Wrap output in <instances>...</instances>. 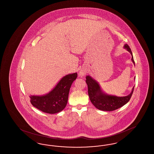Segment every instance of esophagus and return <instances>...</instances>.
Instances as JSON below:
<instances>
[{"label": "esophagus", "mask_w": 154, "mask_h": 154, "mask_svg": "<svg viewBox=\"0 0 154 154\" xmlns=\"http://www.w3.org/2000/svg\"><path fill=\"white\" fill-rule=\"evenodd\" d=\"M85 73H86V70H84V69H81L80 71L79 72V75H80V76L84 75Z\"/></svg>", "instance_id": "34e87169"}]
</instances>
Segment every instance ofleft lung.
I'll return each mask as SVG.
<instances>
[{
  "label": "left lung",
  "instance_id": "8db88e82",
  "mask_svg": "<svg viewBox=\"0 0 154 154\" xmlns=\"http://www.w3.org/2000/svg\"><path fill=\"white\" fill-rule=\"evenodd\" d=\"M124 48L131 54L132 62L134 65V61L129 46L127 44H125ZM85 81L88 85V95L91 102L96 108L102 111H114L124 106L129 101L134 90L133 87L131 93L126 96L118 97L116 96L110 95L104 93L97 82L91 76L87 75Z\"/></svg>",
  "mask_w": 154,
  "mask_h": 154
}]
</instances>
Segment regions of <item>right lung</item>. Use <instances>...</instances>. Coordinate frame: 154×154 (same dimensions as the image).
<instances>
[{
    "label": "right lung",
    "mask_w": 154,
    "mask_h": 154,
    "mask_svg": "<svg viewBox=\"0 0 154 154\" xmlns=\"http://www.w3.org/2000/svg\"><path fill=\"white\" fill-rule=\"evenodd\" d=\"M77 77V73L64 76L48 94L44 95L30 96L31 104L46 113L55 114L60 112L66 107L70 88Z\"/></svg>",
    "instance_id": "right-lung-1"
}]
</instances>
